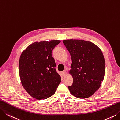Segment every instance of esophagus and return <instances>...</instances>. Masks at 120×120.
Returning <instances> with one entry per match:
<instances>
[{"label": "esophagus", "mask_w": 120, "mask_h": 120, "mask_svg": "<svg viewBox=\"0 0 120 120\" xmlns=\"http://www.w3.org/2000/svg\"><path fill=\"white\" fill-rule=\"evenodd\" d=\"M62 73H63L64 76H66V74H67V71H66V70H64V71H63V72H62Z\"/></svg>", "instance_id": "1"}]
</instances>
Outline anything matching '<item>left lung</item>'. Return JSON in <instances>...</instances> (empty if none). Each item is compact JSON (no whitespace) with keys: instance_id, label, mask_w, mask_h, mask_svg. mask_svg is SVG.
I'll use <instances>...</instances> for the list:
<instances>
[{"instance_id":"obj_1","label":"left lung","mask_w":120,"mask_h":120,"mask_svg":"<svg viewBox=\"0 0 120 120\" xmlns=\"http://www.w3.org/2000/svg\"><path fill=\"white\" fill-rule=\"evenodd\" d=\"M63 42L72 60L69 73L73 82L68 87L69 92L77 98H88L99 89L104 79L105 63L102 52L90 41L67 39Z\"/></svg>"}]
</instances>
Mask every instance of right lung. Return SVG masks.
I'll return each instance as SVG.
<instances>
[{
	"mask_svg": "<svg viewBox=\"0 0 120 120\" xmlns=\"http://www.w3.org/2000/svg\"><path fill=\"white\" fill-rule=\"evenodd\" d=\"M60 40L35 42L21 54L19 63V75L23 88L32 98L45 99L53 95L61 82L52 56Z\"/></svg>",
	"mask_w": 120,
	"mask_h": 120,
	"instance_id": "obj_1",
	"label": "right lung"
}]
</instances>
